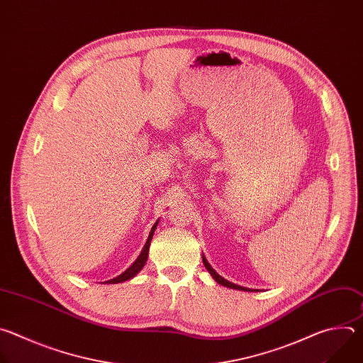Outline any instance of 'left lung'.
I'll return each instance as SVG.
<instances>
[{
  "label": "left lung",
  "instance_id": "obj_1",
  "mask_svg": "<svg viewBox=\"0 0 363 363\" xmlns=\"http://www.w3.org/2000/svg\"><path fill=\"white\" fill-rule=\"evenodd\" d=\"M202 262H203V266H205V269L208 270V273L213 276V279L218 283V284H221V286H225V287H228V289H235V290H242V291H258V290H254V289H247V287H242V286H238V284H234V283H231V281H228V280H225L224 277H221L213 267H211V264L208 263V260H206L205 258V255L202 254Z\"/></svg>",
  "mask_w": 363,
  "mask_h": 363
}]
</instances>
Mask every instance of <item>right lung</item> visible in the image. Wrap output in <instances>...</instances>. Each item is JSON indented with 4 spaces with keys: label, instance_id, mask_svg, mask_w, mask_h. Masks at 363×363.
I'll list each match as a JSON object with an SVG mask.
<instances>
[{
    "label": "right lung",
    "instance_id": "1",
    "mask_svg": "<svg viewBox=\"0 0 363 363\" xmlns=\"http://www.w3.org/2000/svg\"><path fill=\"white\" fill-rule=\"evenodd\" d=\"M158 223H160V220H158L157 223H155L153 227L150 228V233H149V235H147V240H146V242H145V245H143V248H142L140 254L138 255L136 260H135L122 274H119L118 277L111 279V280H108V281H105V283H108V284H118V283L128 281V280L133 279V277L145 267V264H146V262H147V255H149L150 241H152V237H153V234H155V230H157V227H158Z\"/></svg>",
    "mask_w": 363,
    "mask_h": 363
}]
</instances>
